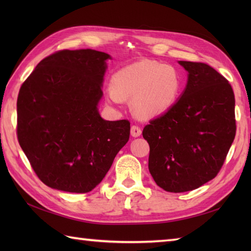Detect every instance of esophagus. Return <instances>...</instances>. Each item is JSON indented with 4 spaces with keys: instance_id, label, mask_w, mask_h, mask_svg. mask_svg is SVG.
Masks as SVG:
<instances>
[{
    "instance_id": "esophagus-1",
    "label": "esophagus",
    "mask_w": 251,
    "mask_h": 251,
    "mask_svg": "<svg viewBox=\"0 0 251 251\" xmlns=\"http://www.w3.org/2000/svg\"><path fill=\"white\" fill-rule=\"evenodd\" d=\"M141 128L140 127H138L137 125H132L131 126V128H130V135L132 136V137H139L140 135H141Z\"/></svg>"
}]
</instances>
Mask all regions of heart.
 <instances>
[{"instance_id": "b5f03b06", "label": "heart", "mask_w": 251, "mask_h": 251, "mask_svg": "<svg viewBox=\"0 0 251 251\" xmlns=\"http://www.w3.org/2000/svg\"><path fill=\"white\" fill-rule=\"evenodd\" d=\"M181 89L178 71L169 65L141 60L122 68L106 89V100L114 105L131 98V106L139 117H153L166 112L177 101Z\"/></svg>"}]
</instances>
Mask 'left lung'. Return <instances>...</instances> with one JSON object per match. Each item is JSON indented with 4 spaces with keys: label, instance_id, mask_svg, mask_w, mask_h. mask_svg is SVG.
Returning a JSON list of instances; mask_svg holds the SVG:
<instances>
[{
    "label": "left lung",
    "instance_id": "left-lung-1",
    "mask_svg": "<svg viewBox=\"0 0 251 251\" xmlns=\"http://www.w3.org/2000/svg\"><path fill=\"white\" fill-rule=\"evenodd\" d=\"M179 63L189 73L184 92L142 131L150 146V174L173 193L214 179L236 134L235 98L227 79L206 63Z\"/></svg>",
    "mask_w": 251,
    "mask_h": 251
}]
</instances>
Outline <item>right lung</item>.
Returning a JSON list of instances; mask_svg holds the SVG:
<instances>
[{
  "mask_svg": "<svg viewBox=\"0 0 251 251\" xmlns=\"http://www.w3.org/2000/svg\"><path fill=\"white\" fill-rule=\"evenodd\" d=\"M110 58L94 50L56 51L21 85L18 141L37 177L50 188L92 191L129 139V121H105L98 112Z\"/></svg>",
  "mask_w": 251,
  "mask_h": 251,
  "instance_id": "1",
  "label": "right lung"
}]
</instances>
